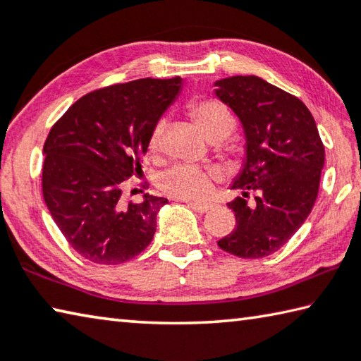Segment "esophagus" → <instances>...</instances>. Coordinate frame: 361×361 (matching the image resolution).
<instances>
[{
  "instance_id": "esophagus-1",
  "label": "esophagus",
  "mask_w": 361,
  "mask_h": 361,
  "mask_svg": "<svg viewBox=\"0 0 361 361\" xmlns=\"http://www.w3.org/2000/svg\"><path fill=\"white\" fill-rule=\"evenodd\" d=\"M189 207H191L192 210H195L197 213H207L209 210H212V204H200V202H191V200H188L186 202Z\"/></svg>"
}]
</instances>
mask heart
<instances>
[{
  "label": "heart",
  "instance_id": "b5f03b06",
  "mask_svg": "<svg viewBox=\"0 0 361 361\" xmlns=\"http://www.w3.org/2000/svg\"><path fill=\"white\" fill-rule=\"evenodd\" d=\"M189 113L197 121L200 129L209 137L212 142H221L228 138L235 129V119L229 108L223 102L212 97L194 100L189 105ZM166 118H159L148 137V148L152 152L161 149L164 130H166ZM232 151V148H231ZM219 176L216 169H204L189 164H178L169 169L161 176V189L167 195H172L183 200H202L209 195L212 183Z\"/></svg>",
  "mask_w": 361,
  "mask_h": 361
}]
</instances>
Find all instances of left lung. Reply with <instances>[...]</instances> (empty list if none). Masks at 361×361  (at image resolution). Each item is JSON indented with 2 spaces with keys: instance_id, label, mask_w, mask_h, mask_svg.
I'll use <instances>...</instances> for the list:
<instances>
[{
  "instance_id": "left-lung-1",
  "label": "left lung",
  "mask_w": 361,
  "mask_h": 361,
  "mask_svg": "<svg viewBox=\"0 0 361 361\" xmlns=\"http://www.w3.org/2000/svg\"><path fill=\"white\" fill-rule=\"evenodd\" d=\"M216 87L247 135L245 167L232 185L242 197L228 204L237 226L218 247L239 258H264L282 248L312 212L325 146L298 97L258 76L226 78Z\"/></svg>"
}]
</instances>
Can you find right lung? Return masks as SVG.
Here are the masks:
<instances>
[{
    "label": "right lung",
    "instance_id": "add662e5",
    "mask_svg": "<svg viewBox=\"0 0 361 361\" xmlns=\"http://www.w3.org/2000/svg\"><path fill=\"white\" fill-rule=\"evenodd\" d=\"M181 79L143 78L92 90L52 126L44 143L42 197L66 242L95 264H121L149 245L167 199L126 205L127 180L142 173L154 122Z\"/></svg>",
    "mask_w": 361,
    "mask_h": 361
}]
</instances>
